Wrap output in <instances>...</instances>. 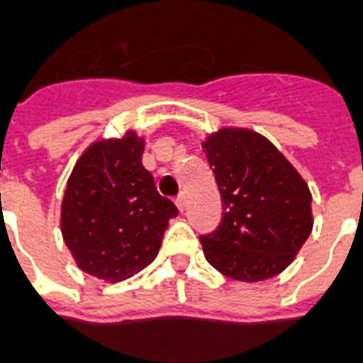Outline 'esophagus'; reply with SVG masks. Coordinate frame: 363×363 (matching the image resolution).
<instances>
[{
  "instance_id": "34e87169",
  "label": "esophagus",
  "mask_w": 363,
  "mask_h": 363,
  "mask_svg": "<svg viewBox=\"0 0 363 363\" xmlns=\"http://www.w3.org/2000/svg\"><path fill=\"white\" fill-rule=\"evenodd\" d=\"M176 206L179 208V212L185 211V206H187V195H185V193H182V195L176 199Z\"/></svg>"
}]
</instances>
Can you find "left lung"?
Instances as JSON below:
<instances>
[{
	"label": "left lung",
	"instance_id": "left-lung-1",
	"mask_svg": "<svg viewBox=\"0 0 363 363\" xmlns=\"http://www.w3.org/2000/svg\"><path fill=\"white\" fill-rule=\"evenodd\" d=\"M222 223L201 237L204 258L230 279L256 283L289 268L312 233V193L296 168L262 133L220 128L203 141Z\"/></svg>",
	"mask_w": 363,
	"mask_h": 363
}]
</instances>
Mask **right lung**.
I'll list each match as a JSON object with an SVG mask.
<instances>
[{
    "instance_id": "obj_1",
    "label": "right lung",
    "mask_w": 363,
    "mask_h": 363,
    "mask_svg": "<svg viewBox=\"0 0 363 363\" xmlns=\"http://www.w3.org/2000/svg\"><path fill=\"white\" fill-rule=\"evenodd\" d=\"M145 140H97L70 172L61 203V233L76 266L107 283L130 279L157 258L176 204L160 197L141 164Z\"/></svg>"
}]
</instances>
